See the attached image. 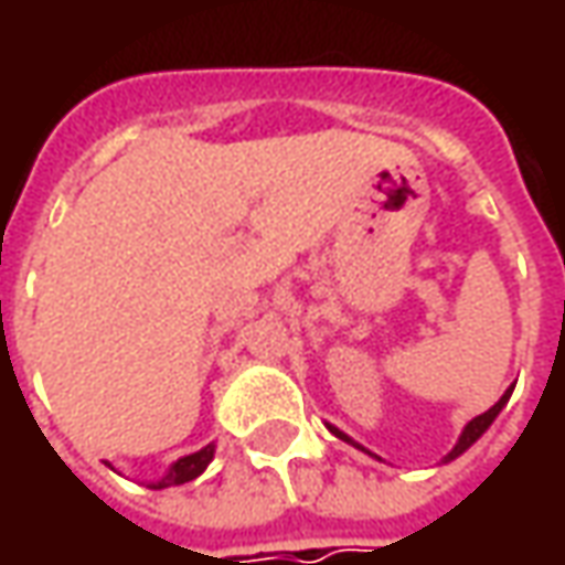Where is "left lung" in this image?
<instances>
[{"label":"left lung","instance_id":"obj_1","mask_svg":"<svg viewBox=\"0 0 565 565\" xmlns=\"http://www.w3.org/2000/svg\"><path fill=\"white\" fill-rule=\"evenodd\" d=\"M510 393H512V390H507V393L500 396V402H497V405H490V408H488V412H484V415H478V418H471V422L466 424V430H462V437H459V444L452 446V452L446 456L444 462H449V459H456V456H462V452H466L468 446L475 444V440H478V437H481V434L488 430L490 424H493V418L500 415V408H503V405H507V399H510ZM330 430H333L337 437H342V440H349V437H345L342 430H337V427H330ZM349 444H352V440H349ZM355 446H359V444H355ZM359 449H364V446H359Z\"/></svg>","mask_w":565,"mask_h":565}]
</instances>
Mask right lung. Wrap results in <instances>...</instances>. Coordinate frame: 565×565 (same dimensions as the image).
I'll return each instance as SVG.
<instances>
[{
    "label": "right lung",
    "instance_id": "1",
    "mask_svg": "<svg viewBox=\"0 0 565 565\" xmlns=\"http://www.w3.org/2000/svg\"><path fill=\"white\" fill-rule=\"evenodd\" d=\"M210 459H213V444L204 446L201 452H191L185 459H179L175 466L169 468V475L160 478V481H153L150 488L160 490V488H172V484H185V481H194L206 466H210Z\"/></svg>",
    "mask_w": 565,
    "mask_h": 565
}]
</instances>
